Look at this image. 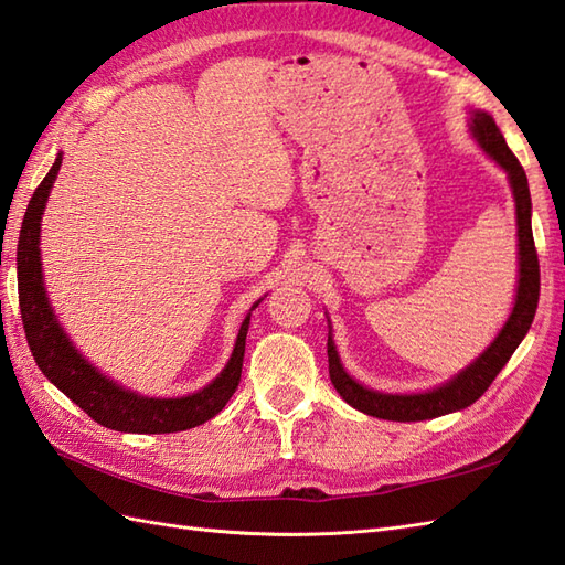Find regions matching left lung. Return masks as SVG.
Wrapping results in <instances>:
<instances>
[{"label":"left lung","instance_id":"1","mask_svg":"<svg viewBox=\"0 0 565 565\" xmlns=\"http://www.w3.org/2000/svg\"><path fill=\"white\" fill-rule=\"evenodd\" d=\"M468 130L476 138L478 146L493 160L502 172L508 174V182L514 199V215H518V291L505 326L500 328L495 340L478 354L471 364L454 374L447 383L423 393H383L359 383L354 376L347 374L338 347L332 340V326L328 318V362H330V381L334 391L342 395L344 403L356 407L359 413L393 419V423H419V419L441 417L463 407L473 405L495 381L500 369L508 364V359L518 350L524 334L530 332L532 320L539 303V259L534 249L532 235V196L526 174L520 160L514 158L495 126L493 116L488 111H471Z\"/></svg>","mask_w":565,"mask_h":565}]
</instances>
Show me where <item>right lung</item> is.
Masks as SVG:
<instances>
[{
  "label": "right lung",
  "instance_id": "add662e5",
  "mask_svg": "<svg viewBox=\"0 0 565 565\" xmlns=\"http://www.w3.org/2000/svg\"><path fill=\"white\" fill-rule=\"evenodd\" d=\"M60 164H63V152H57L51 172L45 174L39 189L33 191L26 215H23L17 247L21 322L23 330H26L35 364L43 371V376L63 391L72 403H77L94 423L109 429L134 431V435H170V431L203 425L206 419L218 415L225 403L233 398L239 374H243L249 316L259 306L262 298L249 308L243 326H239L233 354L221 374L196 393L179 395V398H150V395H140L102 374L67 338L43 284L41 221Z\"/></svg>",
  "mask_w": 565,
  "mask_h": 565
}]
</instances>
